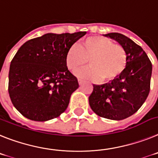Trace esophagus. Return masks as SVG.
<instances>
[{
  "label": "esophagus",
  "mask_w": 158,
  "mask_h": 158,
  "mask_svg": "<svg viewBox=\"0 0 158 158\" xmlns=\"http://www.w3.org/2000/svg\"><path fill=\"white\" fill-rule=\"evenodd\" d=\"M78 81H79V85H82V84H83V79H78Z\"/></svg>",
  "instance_id": "1"
}]
</instances>
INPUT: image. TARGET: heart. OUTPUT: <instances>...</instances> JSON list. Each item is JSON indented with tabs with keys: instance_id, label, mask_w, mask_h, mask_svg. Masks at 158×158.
<instances>
[{
	"instance_id": "1",
	"label": "heart",
	"mask_w": 158,
	"mask_h": 158,
	"mask_svg": "<svg viewBox=\"0 0 158 158\" xmlns=\"http://www.w3.org/2000/svg\"><path fill=\"white\" fill-rule=\"evenodd\" d=\"M90 67L77 73L90 80L100 79L109 82L117 78L127 64V53L123 45L101 35H91L81 41L79 46L70 48L66 56L67 66L75 71L87 63Z\"/></svg>"
}]
</instances>
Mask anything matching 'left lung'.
Instances as JSON below:
<instances>
[{
    "instance_id": "left-lung-1",
    "label": "left lung",
    "mask_w": 158,
    "mask_h": 158,
    "mask_svg": "<svg viewBox=\"0 0 158 158\" xmlns=\"http://www.w3.org/2000/svg\"><path fill=\"white\" fill-rule=\"evenodd\" d=\"M125 48L127 64L124 71L109 83L93 85L89 96L90 108L97 115L123 120L136 113L149 95L152 64L142 47L118 32L105 35Z\"/></svg>"
}]
</instances>
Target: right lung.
I'll use <instances>...</instances> for the list:
<instances>
[{
    "label": "right lung",
    "mask_w": 158,
    "mask_h": 158,
    "mask_svg": "<svg viewBox=\"0 0 158 158\" xmlns=\"http://www.w3.org/2000/svg\"><path fill=\"white\" fill-rule=\"evenodd\" d=\"M86 31L48 33L28 40L11 61L9 94L23 116L37 122L59 117L68 108L77 78L67 67L66 56Z\"/></svg>",
    "instance_id": "add662e5"
}]
</instances>
